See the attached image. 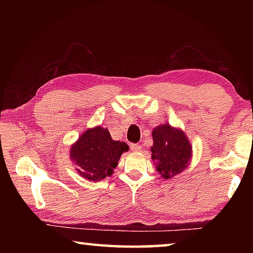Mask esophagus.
Returning a JSON list of instances; mask_svg holds the SVG:
<instances>
[{
	"instance_id": "obj_1",
	"label": "esophagus",
	"mask_w": 253,
	"mask_h": 253,
	"mask_svg": "<svg viewBox=\"0 0 253 253\" xmlns=\"http://www.w3.org/2000/svg\"><path fill=\"white\" fill-rule=\"evenodd\" d=\"M130 149L132 152H139L142 149V146L138 144H130Z\"/></svg>"
}]
</instances>
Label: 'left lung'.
<instances>
[{"label": "left lung", "instance_id": "1", "mask_svg": "<svg viewBox=\"0 0 253 253\" xmlns=\"http://www.w3.org/2000/svg\"><path fill=\"white\" fill-rule=\"evenodd\" d=\"M152 136V160L162 177L169 179L183 172L192 158V146L185 132L164 124L154 128Z\"/></svg>", "mask_w": 253, "mask_h": 253}]
</instances>
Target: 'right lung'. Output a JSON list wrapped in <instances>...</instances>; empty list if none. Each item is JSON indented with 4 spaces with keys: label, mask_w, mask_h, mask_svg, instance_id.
<instances>
[{
    "label": "right lung",
    "mask_w": 253,
    "mask_h": 253,
    "mask_svg": "<svg viewBox=\"0 0 253 253\" xmlns=\"http://www.w3.org/2000/svg\"><path fill=\"white\" fill-rule=\"evenodd\" d=\"M129 147L113 140L107 128L97 126L85 130L70 147V160L78 166L77 172L89 181L98 182L114 173L124 152Z\"/></svg>",
    "instance_id": "add662e5"
}]
</instances>
